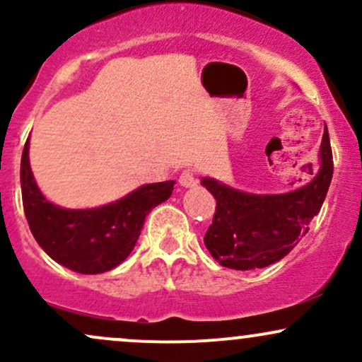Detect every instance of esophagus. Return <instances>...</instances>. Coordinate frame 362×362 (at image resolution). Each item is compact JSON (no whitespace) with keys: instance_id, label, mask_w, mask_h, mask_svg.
<instances>
[{"instance_id":"34e87169","label":"esophagus","mask_w":362,"mask_h":362,"mask_svg":"<svg viewBox=\"0 0 362 362\" xmlns=\"http://www.w3.org/2000/svg\"><path fill=\"white\" fill-rule=\"evenodd\" d=\"M178 184L182 187H194L197 185V178H195L192 170H185V172H182L180 178H178Z\"/></svg>"}]
</instances>
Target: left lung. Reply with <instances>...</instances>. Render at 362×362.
<instances>
[{"label": "left lung", "instance_id": "1", "mask_svg": "<svg viewBox=\"0 0 362 362\" xmlns=\"http://www.w3.org/2000/svg\"><path fill=\"white\" fill-rule=\"evenodd\" d=\"M313 173V172H311ZM334 173L330 138L325 126L320 146V170L311 182L288 194L257 195L202 178L214 195L216 213L204 245L223 267L248 271L281 260L308 233L322 209Z\"/></svg>", "mask_w": 362, "mask_h": 362}]
</instances>
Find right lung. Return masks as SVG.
<instances>
[{"instance_id": "right-lung-1", "label": "right lung", "mask_w": 362, "mask_h": 362, "mask_svg": "<svg viewBox=\"0 0 362 362\" xmlns=\"http://www.w3.org/2000/svg\"><path fill=\"white\" fill-rule=\"evenodd\" d=\"M23 209L37 243L57 264L80 274H102L127 259L138 242L149 211L172 195L173 180L139 187L120 201L93 209H64L44 197L23 146Z\"/></svg>"}]
</instances>
